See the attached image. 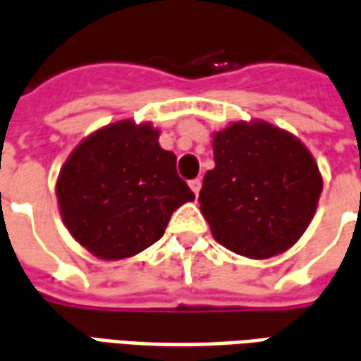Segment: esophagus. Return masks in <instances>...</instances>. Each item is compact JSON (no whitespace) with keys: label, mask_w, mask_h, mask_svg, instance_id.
Here are the masks:
<instances>
[{"label":"esophagus","mask_w":361,"mask_h":361,"mask_svg":"<svg viewBox=\"0 0 361 361\" xmlns=\"http://www.w3.org/2000/svg\"><path fill=\"white\" fill-rule=\"evenodd\" d=\"M201 185H203V183H201V180H199V178H197V180L189 181V188L193 189V193H195V195H199V191H201Z\"/></svg>","instance_id":"1"}]
</instances>
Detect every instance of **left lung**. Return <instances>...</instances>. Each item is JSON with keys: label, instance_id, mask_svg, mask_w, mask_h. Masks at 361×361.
Here are the masks:
<instances>
[{"label": "left lung", "instance_id": "1", "mask_svg": "<svg viewBox=\"0 0 361 361\" xmlns=\"http://www.w3.org/2000/svg\"><path fill=\"white\" fill-rule=\"evenodd\" d=\"M201 212L214 240L238 255L269 259L310 226L323 180L310 150L265 121H238L212 137Z\"/></svg>", "mask_w": 361, "mask_h": 361}]
</instances>
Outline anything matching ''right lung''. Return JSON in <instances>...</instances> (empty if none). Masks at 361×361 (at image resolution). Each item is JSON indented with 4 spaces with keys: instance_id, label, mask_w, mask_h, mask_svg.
I'll return each mask as SVG.
<instances>
[{
    "instance_id": "add662e5",
    "label": "right lung",
    "mask_w": 361,
    "mask_h": 361,
    "mask_svg": "<svg viewBox=\"0 0 361 361\" xmlns=\"http://www.w3.org/2000/svg\"><path fill=\"white\" fill-rule=\"evenodd\" d=\"M158 135L150 123H111L87 137L59 172L61 219L98 259L147 250L162 238L172 212L195 199Z\"/></svg>"
}]
</instances>
